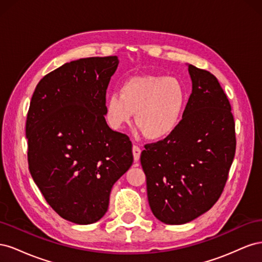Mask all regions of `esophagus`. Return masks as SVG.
Returning <instances> with one entry per match:
<instances>
[{
  "instance_id": "1",
  "label": "esophagus",
  "mask_w": 262,
  "mask_h": 262,
  "mask_svg": "<svg viewBox=\"0 0 262 262\" xmlns=\"http://www.w3.org/2000/svg\"><path fill=\"white\" fill-rule=\"evenodd\" d=\"M132 153H133L134 162H138L140 160V156H141V148L138 145H133Z\"/></svg>"
}]
</instances>
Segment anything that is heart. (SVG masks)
I'll list each match as a JSON object with an SVG mask.
<instances>
[{
	"mask_svg": "<svg viewBox=\"0 0 262 262\" xmlns=\"http://www.w3.org/2000/svg\"><path fill=\"white\" fill-rule=\"evenodd\" d=\"M187 102V93L175 77L137 76L126 80L118 93L110 94L105 108L106 121L114 130L131 123L149 140H163L177 130Z\"/></svg>",
	"mask_w": 262,
	"mask_h": 262,
	"instance_id": "heart-1",
	"label": "heart"
}]
</instances>
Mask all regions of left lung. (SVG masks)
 Wrapping results in <instances>:
<instances>
[{"instance_id":"8db88e82","label":"left lung","mask_w":262,"mask_h":262,"mask_svg":"<svg viewBox=\"0 0 262 262\" xmlns=\"http://www.w3.org/2000/svg\"><path fill=\"white\" fill-rule=\"evenodd\" d=\"M192 93L177 130L145 144L141 165L150 210L163 223L185 224L223 192L235 156V121L217 78L189 64Z\"/></svg>"}]
</instances>
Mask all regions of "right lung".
Returning <instances> with one entry per match:
<instances>
[{
  "instance_id": "right-lung-1",
  "label": "right lung",
  "mask_w": 262,
  "mask_h": 262,
  "mask_svg": "<svg viewBox=\"0 0 262 262\" xmlns=\"http://www.w3.org/2000/svg\"><path fill=\"white\" fill-rule=\"evenodd\" d=\"M117 55L66 63L36 86L26 120L29 171L46 201L76 224L105 215L115 182L133 163L132 143L105 119Z\"/></svg>"
}]
</instances>
